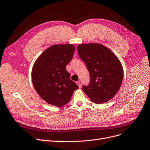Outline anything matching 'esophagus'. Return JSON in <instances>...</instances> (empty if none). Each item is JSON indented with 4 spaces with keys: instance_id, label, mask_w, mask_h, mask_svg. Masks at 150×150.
<instances>
[{
    "instance_id": "esophagus-1",
    "label": "esophagus",
    "mask_w": 150,
    "mask_h": 150,
    "mask_svg": "<svg viewBox=\"0 0 150 150\" xmlns=\"http://www.w3.org/2000/svg\"><path fill=\"white\" fill-rule=\"evenodd\" d=\"M76 84H77V85H78L80 88L81 87V83H80V81H76Z\"/></svg>"
}]
</instances>
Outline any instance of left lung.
<instances>
[{
	"instance_id": "left-lung-1",
	"label": "left lung",
	"mask_w": 150,
	"mask_h": 150,
	"mask_svg": "<svg viewBox=\"0 0 150 150\" xmlns=\"http://www.w3.org/2000/svg\"><path fill=\"white\" fill-rule=\"evenodd\" d=\"M79 55L90 73V83L82 90L96 104L110 100L122 85L124 72L120 61L112 52L100 44H80Z\"/></svg>"
}]
</instances>
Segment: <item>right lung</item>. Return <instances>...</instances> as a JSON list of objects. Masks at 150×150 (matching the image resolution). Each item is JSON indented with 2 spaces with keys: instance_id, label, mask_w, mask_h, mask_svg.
Here are the masks:
<instances>
[{
  "instance_id": "1",
  "label": "right lung",
  "mask_w": 150,
  "mask_h": 150,
  "mask_svg": "<svg viewBox=\"0 0 150 150\" xmlns=\"http://www.w3.org/2000/svg\"><path fill=\"white\" fill-rule=\"evenodd\" d=\"M72 44H57L47 48L36 60L32 69V82L40 97L48 104L61 107L68 103L79 88L70 79L66 70L74 56Z\"/></svg>"
}]
</instances>
